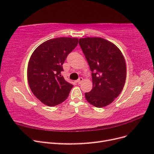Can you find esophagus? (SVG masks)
<instances>
[{"label":"esophagus","instance_id":"esophagus-1","mask_svg":"<svg viewBox=\"0 0 154 154\" xmlns=\"http://www.w3.org/2000/svg\"><path fill=\"white\" fill-rule=\"evenodd\" d=\"M83 78L80 77V78H78V80L76 81V82L78 83V84H80V83L83 82Z\"/></svg>","mask_w":154,"mask_h":154}]
</instances>
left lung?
<instances>
[{"label":"left lung","mask_w":154,"mask_h":154,"mask_svg":"<svg viewBox=\"0 0 154 154\" xmlns=\"http://www.w3.org/2000/svg\"><path fill=\"white\" fill-rule=\"evenodd\" d=\"M79 44L92 71V88L85 93L96 107L110 104L122 91L127 76L123 55L110 42L100 37L79 39Z\"/></svg>","instance_id":"obj_1"}]
</instances>
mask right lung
I'll use <instances>...</instances> for the list:
<instances>
[{"mask_svg":"<svg viewBox=\"0 0 154 154\" xmlns=\"http://www.w3.org/2000/svg\"><path fill=\"white\" fill-rule=\"evenodd\" d=\"M78 43V38L60 37L45 41L32 53L27 80L32 92L42 103L53 106L67 99L73 85L61 75L62 65Z\"/></svg>","mask_w":154,"mask_h":154,"instance_id":"1","label":"right lung"}]
</instances>
